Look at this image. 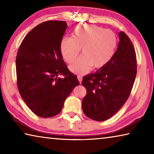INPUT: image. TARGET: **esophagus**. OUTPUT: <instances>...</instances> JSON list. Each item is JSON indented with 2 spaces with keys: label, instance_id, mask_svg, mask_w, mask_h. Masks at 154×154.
Segmentation results:
<instances>
[{
  "label": "esophagus",
  "instance_id": "obj_1",
  "mask_svg": "<svg viewBox=\"0 0 154 154\" xmlns=\"http://www.w3.org/2000/svg\"><path fill=\"white\" fill-rule=\"evenodd\" d=\"M77 79H78V80H79V83H82V76H80V75H78Z\"/></svg>",
  "mask_w": 154,
  "mask_h": 154
}]
</instances>
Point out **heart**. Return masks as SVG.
I'll return each mask as SVG.
<instances>
[{
	"mask_svg": "<svg viewBox=\"0 0 154 154\" xmlns=\"http://www.w3.org/2000/svg\"><path fill=\"white\" fill-rule=\"evenodd\" d=\"M118 39L113 31L95 25H83L75 28L73 38L64 36L60 44L62 57L71 63L82 48L83 55L70 65V70L77 75H83L94 69L106 66L113 58Z\"/></svg>",
	"mask_w": 154,
	"mask_h": 154,
	"instance_id": "obj_1",
	"label": "heart"
}]
</instances>
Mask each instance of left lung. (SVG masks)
<instances>
[{
  "label": "left lung",
  "mask_w": 154,
  "mask_h": 154,
  "mask_svg": "<svg viewBox=\"0 0 154 154\" xmlns=\"http://www.w3.org/2000/svg\"><path fill=\"white\" fill-rule=\"evenodd\" d=\"M119 42L110 62L93 74L83 77L87 93L82 109L88 118L102 122L111 118L128 98L137 75V56L126 33H119Z\"/></svg>",
  "instance_id": "1"
}]
</instances>
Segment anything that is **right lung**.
Listing matches in <instances>:
<instances>
[{
	"mask_svg": "<svg viewBox=\"0 0 154 154\" xmlns=\"http://www.w3.org/2000/svg\"><path fill=\"white\" fill-rule=\"evenodd\" d=\"M66 27L64 21L41 23L27 34L17 51L18 90L30 110L41 118L58 115L66 98L79 84L60 49Z\"/></svg>",
	"mask_w": 154,
	"mask_h": 154,
	"instance_id": "1",
	"label": "right lung"
}]
</instances>
